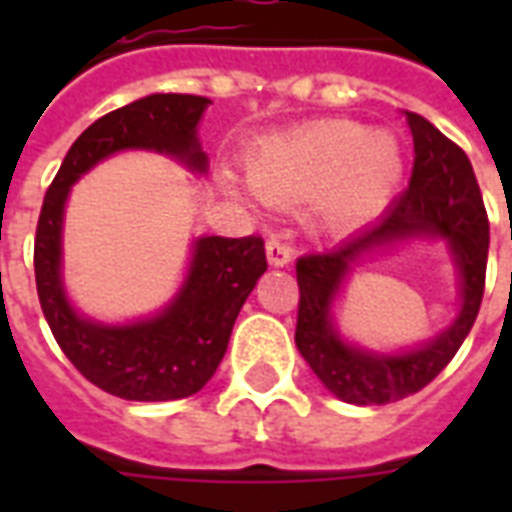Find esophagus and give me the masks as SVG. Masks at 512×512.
<instances>
[{"label":"esophagus","mask_w":512,"mask_h":512,"mask_svg":"<svg viewBox=\"0 0 512 512\" xmlns=\"http://www.w3.org/2000/svg\"><path fill=\"white\" fill-rule=\"evenodd\" d=\"M265 255H268V263H271L273 268H284V265H289V260H292V247H289L287 241L271 239L265 244Z\"/></svg>","instance_id":"obj_1"}]
</instances>
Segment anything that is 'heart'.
Listing matches in <instances>:
<instances>
[{
  "label": "heart",
  "mask_w": 512,
  "mask_h": 512,
  "mask_svg": "<svg viewBox=\"0 0 512 512\" xmlns=\"http://www.w3.org/2000/svg\"><path fill=\"white\" fill-rule=\"evenodd\" d=\"M252 191L276 207L313 201L327 231H350L385 209L404 175L393 132L356 122H319L265 140L247 156ZM228 185L236 188L231 177Z\"/></svg>",
  "instance_id": "obj_1"
}]
</instances>
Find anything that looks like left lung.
I'll list each match as a JSON object with an SVG mask.
<instances>
[{
	"instance_id": "8db88e82",
	"label": "left lung",
	"mask_w": 512,
	"mask_h": 512,
	"mask_svg": "<svg viewBox=\"0 0 512 512\" xmlns=\"http://www.w3.org/2000/svg\"><path fill=\"white\" fill-rule=\"evenodd\" d=\"M414 138L412 180L374 225L327 252L297 260L295 342L316 377L340 401L390 404L422 390L460 350L481 308L489 257V217L470 159L428 119L406 111ZM409 238H444L461 276V316L436 341L393 357L348 346L331 324V303L349 265L374 248Z\"/></svg>"
}]
</instances>
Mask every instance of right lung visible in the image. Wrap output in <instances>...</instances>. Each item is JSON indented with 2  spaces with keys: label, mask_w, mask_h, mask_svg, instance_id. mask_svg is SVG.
Segmentation results:
<instances>
[{
  "label": "right lung",
  "mask_w": 512,
  "mask_h": 512,
  "mask_svg": "<svg viewBox=\"0 0 512 512\" xmlns=\"http://www.w3.org/2000/svg\"><path fill=\"white\" fill-rule=\"evenodd\" d=\"M209 106L201 95H148L100 116L68 148L44 193L36 223V292L60 350L79 372L127 401H175L199 393L220 366L241 305L263 276L260 236H201L183 287L162 313L135 324H98L71 308L60 279V231L71 185L103 159L127 148L175 156L193 172H207L196 127Z\"/></svg>",
  "instance_id": "1"
}]
</instances>
